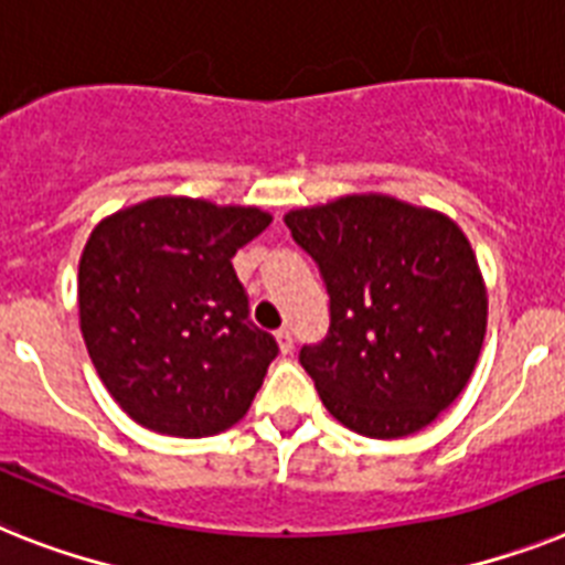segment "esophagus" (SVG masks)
Listing matches in <instances>:
<instances>
[{
	"label": "esophagus",
	"instance_id": "1",
	"mask_svg": "<svg viewBox=\"0 0 565 565\" xmlns=\"http://www.w3.org/2000/svg\"><path fill=\"white\" fill-rule=\"evenodd\" d=\"M277 343H279V352H282V355H291V352H294V334H291V329H279V332H277Z\"/></svg>",
	"mask_w": 565,
	"mask_h": 565
}]
</instances>
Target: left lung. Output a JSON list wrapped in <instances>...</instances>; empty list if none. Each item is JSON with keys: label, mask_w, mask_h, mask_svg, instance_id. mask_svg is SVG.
Segmentation results:
<instances>
[{"label": "left lung", "mask_w": 565, "mask_h": 565, "mask_svg": "<svg viewBox=\"0 0 565 565\" xmlns=\"http://www.w3.org/2000/svg\"><path fill=\"white\" fill-rule=\"evenodd\" d=\"M329 291V334L300 349L326 409L370 439H401L468 386L488 326L477 254L454 218L384 193L286 213Z\"/></svg>", "instance_id": "left-lung-1"}]
</instances>
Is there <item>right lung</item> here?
Wrapping results in <instances>:
<instances>
[{
    "label": "right lung",
    "instance_id": "add662e5",
    "mask_svg": "<svg viewBox=\"0 0 565 565\" xmlns=\"http://www.w3.org/2000/svg\"><path fill=\"white\" fill-rule=\"evenodd\" d=\"M271 213L158 195L106 216L81 256V332L126 416L179 439L248 413L277 340L248 320L233 256Z\"/></svg>",
    "mask_w": 565,
    "mask_h": 565
}]
</instances>
